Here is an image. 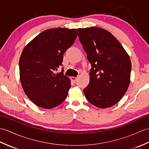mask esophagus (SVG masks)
I'll return each mask as SVG.
<instances>
[{
    "label": "esophagus",
    "mask_w": 149,
    "mask_h": 149,
    "mask_svg": "<svg viewBox=\"0 0 149 149\" xmlns=\"http://www.w3.org/2000/svg\"><path fill=\"white\" fill-rule=\"evenodd\" d=\"M77 77H71V80L74 82V83H75L77 81Z\"/></svg>",
    "instance_id": "1"
}]
</instances>
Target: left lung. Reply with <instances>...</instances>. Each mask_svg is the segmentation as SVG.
Instances as JSON below:
<instances>
[{
    "mask_svg": "<svg viewBox=\"0 0 149 149\" xmlns=\"http://www.w3.org/2000/svg\"><path fill=\"white\" fill-rule=\"evenodd\" d=\"M77 30L91 66L90 83L83 90L85 97L100 108L115 105L127 91L130 83L129 55L109 31L97 27Z\"/></svg>",
    "mask_w": 149,
    "mask_h": 149,
    "instance_id": "left-lung-1",
    "label": "left lung"
}]
</instances>
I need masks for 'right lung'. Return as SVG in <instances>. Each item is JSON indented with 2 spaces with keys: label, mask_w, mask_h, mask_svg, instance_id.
Wrapping results in <instances>:
<instances>
[{
  "label": "right lung",
  "mask_w": 149,
  "mask_h": 149,
  "mask_svg": "<svg viewBox=\"0 0 149 149\" xmlns=\"http://www.w3.org/2000/svg\"><path fill=\"white\" fill-rule=\"evenodd\" d=\"M75 29H47L25 47L19 61L22 86L36 106L45 109L58 106L64 101L71 87L69 77L54 72L63 66V54L74 44Z\"/></svg>",
  "instance_id": "right-lung-1"
}]
</instances>
